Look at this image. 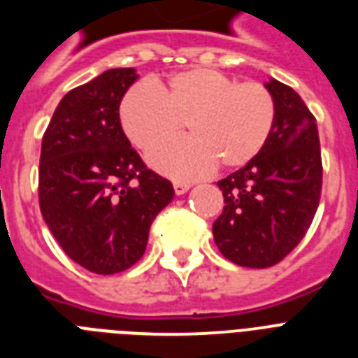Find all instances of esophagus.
Masks as SVG:
<instances>
[{"instance_id": "1", "label": "esophagus", "mask_w": 358, "mask_h": 358, "mask_svg": "<svg viewBox=\"0 0 358 358\" xmlns=\"http://www.w3.org/2000/svg\"><path fill=\"white\" fill-rule=\"evenodd\" d=\"M173 187H174V193H176V195H184V193H187V191H189L191 185L184 184V182H174Z\"/></svg>"}]
</instances>
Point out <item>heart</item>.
<instances>
[{
  "mask_svg": "<svg viewBox=\"0 0 358 358\" xmlns=\"http://www.w3.org/2000/svg\"><path fill=\"white\" fill-rule=\"evenodd\" d=\"M191 137L157 148L148 162L159 173L193 180L215 165L238 169L266 146L275 124V100L256 81L238 83L212 69L174 74L165 85L135 87L120 106V124L129 141L152 150L182 131Z\"/></svg>",
  "mask_w": 358,
  "mask_h": 358,
  "instance_id": "obj_1",
  "label": "heart"
}]
</instances>
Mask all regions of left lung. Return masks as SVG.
I'll list each match as a JSON object with an SVG mask.
<instances>
[{
  "mask_svg": "<svg viewBox=\"0 0 358 358\" xmlns=\"http://www.w3.org/2000/svg\"><path fill=\"white\" fill-rule=\"evenodd\" d=\"M275 100V124L260 154L219 180L224 210L213 223L221 255L236 266L264 269L305 238L322 195V152L314 115L277 80L264 83Z\"/></svg>",
  "mask_w": 358,
  "mask_h": 358,
  "instance_id": "left-lung-1",
  "label": "left lung"
}]
</instances>
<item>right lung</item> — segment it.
I'll use <instances>...</instances> for the list:
<instances>
[{
	"label": "right lung",
	"mask_w": 358,
	"mask_h": 358,
	"mask_svg": "<svg viewBox=\"0 0 358 358\" xmlns=\"http://www.w3.org/2000/svg\"><path fill=\"white\" fill-rule=\"evenodd\" d=\"M137 78L135 69H111L72 89L42 137V217L64 252L96 275L141 260L152 221L174 196L120 126V102Z\"/></svg>",
	"instance_id": "1"
}]
</instances>
